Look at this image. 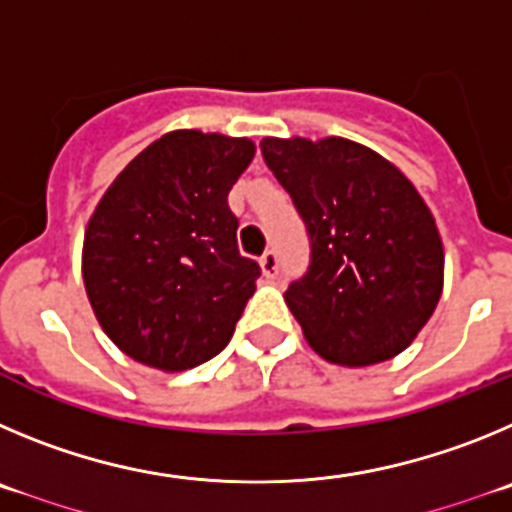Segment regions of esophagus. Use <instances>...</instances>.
Masks as SVG:
<instances>
[{
	"mask_svg": "<svg viewBox=\"0 0 512 512\" xmlns=\"http://www.w3.org/2000/svg\"><path fill=\"white\" fill-rule=\"evenodd\" d=\"M260 267L265 278H273V275L278 273V255H275V250H267L265 255L260 257Z\"/></svg>",
	"mask_w": 512,
	"mask_h": 512,
	"instance_id": "1",
	"label": "esophagus"
}]
</instances>
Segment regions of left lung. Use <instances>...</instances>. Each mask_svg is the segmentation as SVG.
Listing matches in <instances>:
<instances>
[{"label":"left lung","instance_id":"8db88e82","mask_svg":"<svg viewBox=\"0 0 512 512\" xmlns=\"http://www.w3.org/2000/svg\"><path fill=\"white\" fill-rule=\"evenodd\" d=\"M260 150L311 237L306 278L285 293L308 347L342 367L411 347L444 290V242L416 186L347 137H262Z\"/></svg>","mask_w":512,"mask_h":512}]
</instances>
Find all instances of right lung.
<instances>
[{
	"label": "right lung",
	"mask_w": 512,
	"mask_h": 512,
	"mask_svg": "<svg viewBox=\"0 0 512 512\" xmlns=\"http://www.w3.org/2000/svg\"><path fill=\"white\" fill-rule=\"evenodd\" d=\"M255 158L250 137L165 132L104 191L84 232L81 275L104 334L163 372L229 344L260 278L237 250L227 196Z\"/></svg>",
	"instance_id": "right-lung-1"
}]
</instances>
